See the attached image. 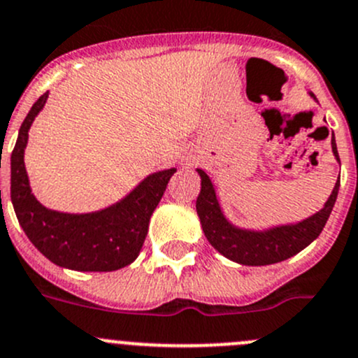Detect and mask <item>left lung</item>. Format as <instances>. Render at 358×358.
I'll use <instances>...</instances> for the list:
<instances>
[{"mask_svg":"<svg viewBox=\"0 0 358 358\" xmlns=\"http://www.w3.org/2000/svg\"><path fill=\"white\" fill-rule=\"evenodd\" d=\"M308 94L317 101L313 92L310 91ZM331 145L332 154L339 162L334 133H332ZM196 171L201 176V192L196 201V210L204 236L218 253L243 266H267V264L282 262L299 253L320 236L338 199L339 178L324 208L311 217L294 224L273 225L267 229H245L234 225L225 217L210 175L199 168Z\"/></svg>","mask_w":358,"mask_h":358,"instance_id":"left-lung-1","label":"left lung"}]
</instances>
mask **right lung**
<instances>
[{
  "mask_svg": "<svg viewBox=\"0 0 358 358\" xmlns=\"http://www.w3.org/2000/svg\"><path fill=\"white\" fill-rule=\"evenodd\" d=\"M48 92L31 106L10 157V197L29 241L55 266L73 271H117L140 255L148 222L176 168L150 173L127 196L91 213H64L43 206L29 185L24 150L29 129Z\"/></svg>",
  "mask_w": 358,
  "mask_h": 358,
  "instance_id": "right-lung-1",
  "label": "right lung"
}]
</instances>
